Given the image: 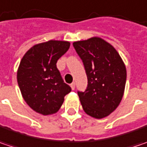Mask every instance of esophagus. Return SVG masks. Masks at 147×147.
<instances>
[{"label": "esophagus", "mask_w": 147, "mask_h": 147, "mask_svg": "<svg viewBox=\"0 0 147 147\" xmlns=\"http://www.w3.org/2000/svg\"><path fill=\"white\" fill-rule=\"evenodd\" d=\"M75 87H76V83H75V82H72V83L71 84V90H74Z\"/></svg>", "instance_id": "esophagus-1"}]
</instances>
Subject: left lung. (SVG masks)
Here are the masks:
<instances>
[{
    "label": "left lung",
    "instance_id": "1",
    "mask_svg": "<svg viewBox=\"0 0 147 147\" xmlns=\"http://www.w3.org/2000/svg\"><path fill=\"white\" fill-rule=\"evenodd\" d=\"M88 79L84 92L78 91L84 111L93 118H105L119 105L124 93L127 71L116 49L101 38L74 42Z\"/></svg>",
    "mask_w": 147,
    "mask_h": 147
}]
</instances>
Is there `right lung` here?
<instances>
[{"mask_svg": "<svg viewBox=\"0 0 147 147\" xmlns=\"http://www.w3.org/2000/svg\"><path fill=\"white\" fill-rule=\"evenodd\" d=\"M70 42L50 41L33 46L24 55L17 81L27 105L37 113L49 115L59 110L71 87L61 78L57 61L67 52Z\"/></svg>", "mask_w": 147, "mask_h": 147, "instance_id": "add662e5", "label": "right lung"}]
</instances>
